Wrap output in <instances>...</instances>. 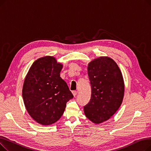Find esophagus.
Wrapping results in <instances>:
<instances>
[{"label": "esophagus", "mask_w": 151, "mask_h": 151, "mask_svg": "<svg viewBox=\"0 0 151 151\" xmlns=\"http://www.w3.org/2000/svg\"><path fill=\"white\" fill-rule=\"evenodd\" d=\"M72 93H73V96L75 97V96H76V95H77V93H78V92L76 91H74L72 92Z\"/></svg>", "instance_id": "34e87169"}]
</instances>
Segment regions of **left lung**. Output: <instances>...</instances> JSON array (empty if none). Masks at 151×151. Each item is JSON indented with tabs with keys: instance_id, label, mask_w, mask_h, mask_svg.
<instances>
[{
	"instance_id": "obj_1",
	"label": "left lung",
	"mask_w": 151,
	"mask_h": 151,
	"mask_svg": "<svg viewBox=\"0 0 151 151\" xmlns=\"http://www.w3.org/2000/svg\"><path fill=\"white\" fill-rule=\"evenodd\" d=\"M91 96L84 107L85 116L94 124L104 122L121 106L125 91L121 70L117 63L108 56H100L88 65Z\"/></svg>"
}]
</instances>
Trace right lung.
<instances>
[{"mask_svg": "<svg viewBox=\"0 0 151 151\" xmlns=\"http://www.w3.org/2000/svg\"><path fill=\"white\" fill-rule=\"evenodd\" d=\"M63 64L50 55L38 58L24 81L22 95L29 114L37 123L51 125L62 116L67 102L73 97L60 77Z\"/></svg>", "mask_w": 151, "mask_h": 151, "instance_id": "right-lung-1", "label": "right lung"}]
</instances>
